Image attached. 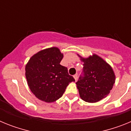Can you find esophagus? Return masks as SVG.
Wrapping results in <instances>:
<instances>
[{
  "label": "esophagus",
  "mask_w": 131,
  "mask_h": 131,
  "mask_svg": "<svg viewBox=\"0 0 131 131\" xmlns=\"http://www.w3.org/2000/svg\"><path fill=\"white\" fill-rule=\"evenodd\" d=\"M74 79H75V81H77V77H78V75H77V74H76V75H75L73 76Z\"/></svg>",
  "instance_id": "esophagus-1"
}]
</instances>
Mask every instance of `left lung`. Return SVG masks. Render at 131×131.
<instances>
[{"label":"left lung","instance_id":"1","mask_svg":"<svg viewBox=\"0 0 131 131\" xmlns=\"http://www.w3.org/2000/svg\"><path fill=\"white\" fill-rule=\"evenodd\" d=\"M83 76L76 83L81 98L89 103H95L107 96L113 88L115 75L110 64L96 54L84 58Z\"/></svg>","mask_w":131,"mask_h":131}]
</instances>
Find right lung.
<instances>
[{
  "label": "right lung",
  "instance_id": "1",
  "mask_svg": "<svg viewBox=\"0 0 131 131\" xmlns=\"http://www.w3.org/2000/svg\"><path fill=\"white\" fill-rule=\"evenodd\" d=\"M63 54L57 47L38 52L25 66V77L31 91L38 99L47 103L61 98L71 82L66 67L60 65Z\"/></svg>",
  "mask_w": 131,
  "mask_h": 131
}]
</instances>
